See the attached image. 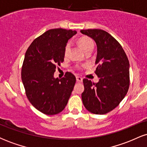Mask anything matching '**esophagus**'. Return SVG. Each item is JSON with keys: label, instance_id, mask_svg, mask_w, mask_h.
<instances>
[{"label": "esophagus", "instance_id": "1", "mask_svg": "<svg viewBox=\"0 0 147 147\" xmlns=\"http://www.w3.org/2000/svg\"><path fill=\"white\" fill-rule=\"evenodd\" d=\"M76 79H77V81L78 82H82V81H83V79L81 77H79V76H77V77H76Z\"/></svg>", "mask_w": 147, "mask_h": 147}]
</instances>
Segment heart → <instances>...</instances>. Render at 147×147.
Listing matches in <instances>:
<instances>
[{
	"label": "heart",
	"instance_id": "obj_1",
	"mask_svg": "<svg viewBox=\"0 0 147 147\" xmlns=\"http://www.w3.org/2000/svg\"><path fill=\"white\" fill-rule=\"evenodd\" d=\"M78 43L79 45L81 46V48L83 49L86 52L90 51V50H92V49L94 48V42L89 37H82V38L79 39ZM70 45H71V44H70V42L67 43L66 45H65V49H64V55H65V56H68V55L70 50Z\"/></svg>",
	"mask_w": 147,
	"mask_h": 147
}]
</instances>
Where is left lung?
<instances>
[{
    "mask_svg": "<svg viewBox=\"0 0 147 147\" xmlns=\"http://www.w3.org/2000/svg\"><path fill=\"white\" fill-rule=\"evenodd\" d=\"M81 32L95 41L97 83L84 79L82 102L89 112L104 115L113 110L124 98L129 88V61L122 45L102 30H82Z\"/></svg>",
    "mask_w": 147,
    "mask_h": 147,
    "instance_id": "obj_1",
    "label": "left lung"
}]
</instances>
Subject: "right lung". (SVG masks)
I'll list each match as a JSON object with an SVG mask.
<instances>
[{
	"label": "right lung",
	"mask_w": 147,
	"mask_h": 147,
	"mask_svg": "<svg viewBox=\"0 0 147 147\" xmlns=\"http://www.w3.org/2000/svg\"><path fill=\"white\" fill-rule=\"evenodd\" d=\"M76 34L62 28L49 30L35 38L25 52L21 79L26 96L34 107L48 115L65 109L75 84L71 72H65L61 79L54 73L63 61L66 43Z\"/></svg>",
	"instance_id": "add662e5"
}]
</instances>
